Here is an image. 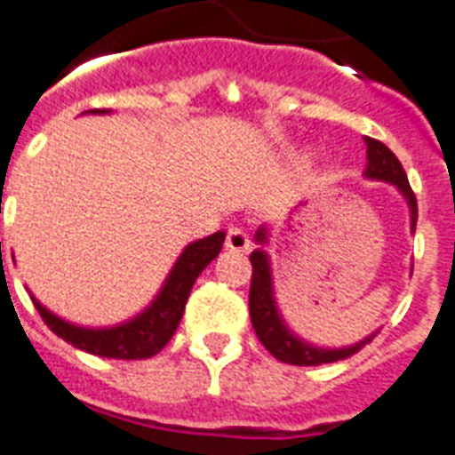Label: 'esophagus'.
<instances>
[{"instance_id": "1", "label": "esophagus", "mask_w": 455, "mask_h": 455, "mask_svg": "<svg viewBox=\"0 0 455 455\" xmlns=\"http://www.w3.org/2000/svg\"><path fill=\"white\" fill-rule=\"evenodd\" d=\"M227 250H231V252H247L250 250V235H247L245 228L238 227V224H231L227 228Z\"/></svg>"}]
</instances>
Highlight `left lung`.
<instances>
[{"label": "left lung", "mask_w": 455, "mask_h": 455, "mask_svg": "<svg viewBox=\"0 0 455 455\" xmlns=\"http://www.w3.org/2000/svg\"><path fill=\"white\" fill-rule=\"evenodd\" d=\"M367 172L364 175L371 180H383V182L395 184L397 189L404 194L409 208H411V231H416V220H419V205H416V196L413 189L409 187L407 172L402 168L393 151L387 149L386 144L379 142L374 138H367ZM257 240L264 243L266 231L259 228L257 231ZM250 264H252V283H250V320L252 327L259 336V341L264 343V348L271 353L275 360L285 362V364H297V367H317V364H327V362L343 360L350 357L353 353L371 341L369 336L367 341L350 346V348H339V350H324V348H313L308 343L299 341L297 336L287 330L283 320L278 315L275 301H273V287H271V268H268V257L264 250H254L250 254Z\"/></svg>", "instance_id": "left-lung-1"}]
</instances>
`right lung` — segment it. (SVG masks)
Listing matches in <instances>:
<instances>
[{
  "mask_svg": "<svg viewBox=\"0 0 455 455\" xmlns=\"http://www.w3.org/2000/svg\"><path fill=\"white\" fill-rule=\"evenodd\" d=\"M93 114H105L107 109H91ZM224 245V231L208 235V238L196 240L182 252V257L172 266L164 290L154 299V304L142 313L132 317L131 323L109 327V330H84L76 324H69L53 313L46 311L35 297L32 304L39 311L48 330L72 343L74 348L86 350L100 357H112V360H147L156 355L158 350L165 348V343L172 339L177 324L182 320L184 306L189 299L196 278L210 261L220 254Z\"/></svg>",
  "mask_w": 455,
  "mask_h": 455,
  "instance_id": "obj_1",
  "label": "right lung"
}]
</instances>
